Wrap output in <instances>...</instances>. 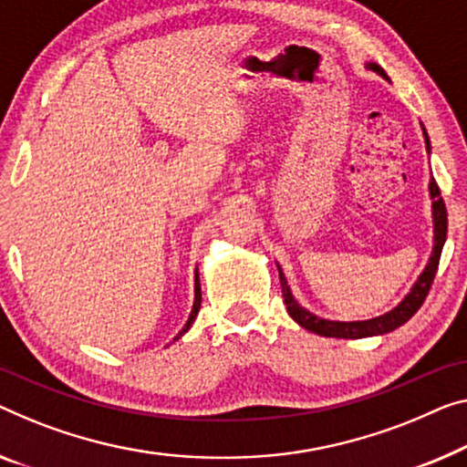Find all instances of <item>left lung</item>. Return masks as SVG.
Segmentation results:
<instances>
[{
  "label": "left lung",
  "mask_w": 467,
  "mask_h": 467,
  "mask_svg": "<svg viewBox=\"0 0 467 467\" xmlns=\"http://www.w3.org/2000/svg\"><path fill=\"white\" fill-rule=\"evenodd\" d=\"M367 67L378 75H381V78L388 79L386 71L379 65H375V62H368ZM423 136H426V149L430 150V140H428L426 130H423ZM430 197L434 199V203H432L434 252H432V255H430L428 266L423 268V273L420 275L417 283L413 285V289L409 291L405 300L396 306L394 310H389V312H386V315H381L378 318H368V321H352V323L327 321V318L312 315V312L302 308V306L296 302V297L291 296L287 278H285L283 270L278 268V278H281V287H283V300H285V306H287L289 317L294 318L297 325L304 327V329H308L312 333H318V336L344 337V339H360V337H371V336H384V333H389V331L399 329L400 325H405L409 318H411L415 312L421 308L423 300L428 297V291H430V287H432V281H434L436 270H438V262H441L442 245H444V241H447V222H449L447 220V207H444V201L441 197V189H438L434 178H432V182H430Z\"/></svg>",
  "instance_id": "8db88e82"
}]
</instances>
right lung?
Masks as SVG:
<instances>
[{"label":"right lung","instance_id":"obj_1","mask_svg":"<svg viewBox=\"0 0 467 467\" xmlns=\"http://www.w3.org/2000/svg\"><path fill=\"white\" fill-rule=\"evenodd\" d=\"M199 308H201V285H199V275L194 273V304H192V310H191V317H189V321H186V325L182 327V331L178 333L176 339H178L180 336H184V333L191 329L192 321H194V318H197V315H199Z\"/></svg>","mask_w":467,"mask_h":467}]
</instances>
